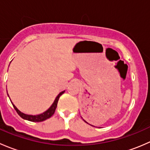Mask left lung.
Masks as SVG:
<instances>
[{
  "mask_svg": "<svg viewBox=\"0 0 150 150\" xmlns=\"http://www.w3.org/2000/svg\"><path fill=\"white\" fill-rule=\"evenodd\" d=\"M84 121H85V122H86V120H84ZM87 123H88V122H87Z\"/></svg>",
  "mask_w": 150,
  "mask_h": 150,
  "instance_id": "obj_1",
  "label": "left lung"
}]
</instances>
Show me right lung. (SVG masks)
<instances>
[{
	"mask_svg": "<svg viewBox=\"0 0 150 150\" xmlns=\"http://www.w3.org/2000/svg\"><path fill=\"white\" fill-rule=\"evenodd\" d=\"M64 91H65L61 92V93L57 96L56 99L54 100V103H53L52 105L51 106V107H50L47 111L45 112L42 113V114L38 115H29L24 114V113L21 112L19 111V110H18L14 105H13V108L15 109V110L16 111V112L18 113V115H19L22 118L25 119V120H29V121H32V122H42L43 121V120H46L47 119L49 118V117H51V116L54 114V112H55V110L57 107V103H58L59 99V97L61 96V95H62L63 93H64Z\"/></svg>",
	"mask_w": 150,
	"mask_h": 150,
	"instance_id": "add662e5",
	"label": "right lung"
}]
</instances>
